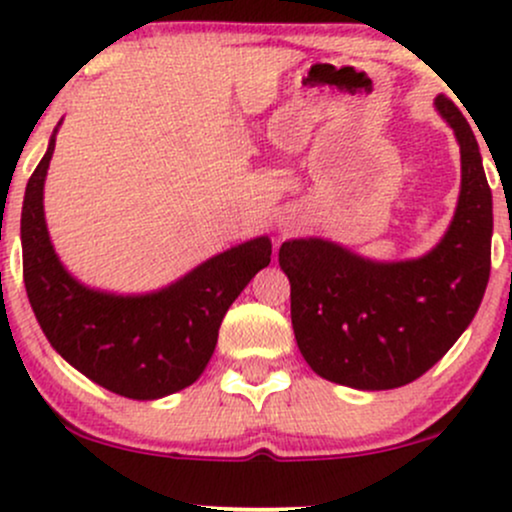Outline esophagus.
Listing matches in <instances>:
<instances>
[{
    "label": "esophagus",
    "mask_w": 512,
    "mask_h": 512,
    "mask_svg": "<svg viewBox=\"0 0 512 512\" xmlns=\"http://www.w3.org/2000/svg\"><path fill=\"white\" fill-rule=\"evenodd\" d=\"M286 231H289V228H284V233H286Z\"/></svg>",
    "instance_id": "1"
}]
</instances>
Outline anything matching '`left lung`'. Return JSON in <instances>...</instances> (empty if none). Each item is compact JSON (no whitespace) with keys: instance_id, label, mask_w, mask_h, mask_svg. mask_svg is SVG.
Segmentation results:
<instances>
[{"instance_id":"left-lung-1","label":"left lung","mask_w":512,"mask_h":512,"mask_svg":"<svg viewBox=\"0 0 512 512\" xmlns=\"http://www.w3.org/2000/svg\"><path fill=\"white\" fill-rule=\"evenodd\" d=\"M436 110L455 132L462 185L440 243L416 260L375 262L322 238L286 240L298 349L320 378L392 390L421 378L477 315L491 272L493 202L472 127L450 98Z\"/></svg>"}]
</instances>
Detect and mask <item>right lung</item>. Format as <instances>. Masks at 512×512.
<instances>
[{
    "instance_id": "obj_1",
    "label": "right lung",
    "mask_w": 512,
    "mask_h": 512,
    "mask_svg": "<svg viewBox=\"0 0 512 512\" xmlns=\"http://www.w3.org/2000/svg\"><path fill=\"white\" fill-rule=\"evenodd\" d=\"M52 151L55 134L28 180L21 211L23 284L40 330L69 366L115 395L158 399L185 390L207 368L226 310L272 260V240L240 243L154 293L88 289L64 269L45 223Z\"/></svg>"
}]
</instances>
